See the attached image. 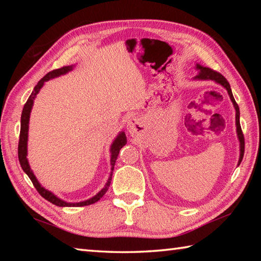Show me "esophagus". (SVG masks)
Returning <instances> with one entry per match:
<instances>
[{"label":"esophagus","mask_w":261,"mask_h":261,"mask_svg":"<svg viewBox=\"0 0 261 261\" xmlns=\"http://www.w3.org/2000/svg\"><path fill=\"white\" fill-rule=\"evenodd\" d=\"M139 125H140L139 122H138V120L136 118H131L129 120V122H127V130H129L131 135H135V134H137Z\"/></svg>","instance_id":"esophagus-1"}]
</instances>
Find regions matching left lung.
<instances>
[{
	"label": "left lung",
	"instance_id": "8db88e82",
	"mask_svg": "<svg viewBox=\"0 0 261 261\" xmlns=\"http://www.w3.org/2000/svg\"><path fill=\"white\" fill-rule=\"evenodd\" d=\"M196 68L199 70V74L196 76V79L198 80H211V81H215L216 83H219V84L222 85L223 87L226 88V91H228L230 98L232 103L234 105V109H236V124H237V132H238V138H239L240 140V158H239V164L242 162V158H243V153H245V137H243L242 134V130H241V125H240V111H239V107H238V104L236 102V99L233 97V94H232L231 91V87L229 82L226 81L225 77L218 73V71H215L211 68L207 67H203L201 65H197Z\"/></svg>",
	"mask_w": 261,
	"mask_h": 261
}]
</instances>
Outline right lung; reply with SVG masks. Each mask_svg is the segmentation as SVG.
<instances>
[{
	"instance_id": "right-lung-1",
	"label": "right lung",
	"mask_w": 261,
	"mask_h": 261,
	"mask_svg": "<svg viewBox=\"0 0 261 261\" xmlns=\"http://www.w3.org/2000/svg\"><path fill=\"white\" fill-rule=\"evenodd\" d=\"M73 69V66H64V67H60L58 69H54L51 71H49V73L43 76L42 79L38 82V84L33 88V91L31 93V95L28 98V101L25 102L23 110H22V114H21V127H20V138H19V146H18V156H19V162L22 169H23L24 173L29 176V178L31 179L33 186L36 187V190L38 191V193L40 194V195L49 201L50 203L57 205V206H86V205H91L94 204L95 202H97L98 199H101L103 197V195L105 193H107L108 188L110 186V182L111 179H112V173H113V169H114V165L116 159H118L119 156V152L121 150V148L125 146L126 143V137L124 135V132H121L119 135V137L116 138L114 140V142L112 143V146H111V166H112V168H111V175L109 177V180L107 182V185L103 188V190L97 193L95 196L87 199V201L84 202H80V203H67L63 201V199L58 198L57 196H55L51 192H49L47 190H45L40 184H39V181L37 180L36 176L33 175L32 170L30 169V166L29 163H28V159H27V142H28V129H29V118H30V112H31V109H32V105H33V99H35L36 95L38 94V92L40 91V88L42 87L43 83L47 82L48 80L50 79H55V77L60 76V75H64L66 73H68L69 70Z\"/></svg>"
}]
</instances>
